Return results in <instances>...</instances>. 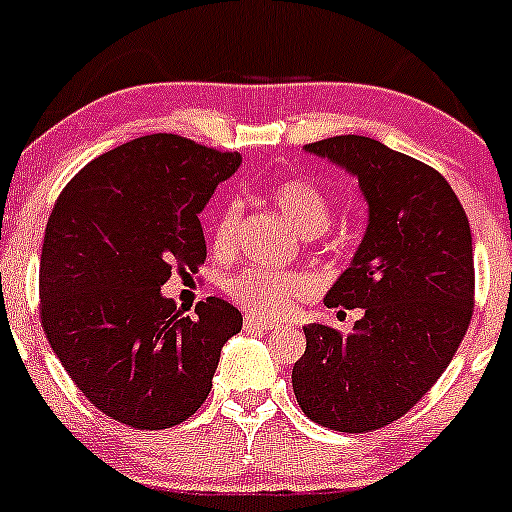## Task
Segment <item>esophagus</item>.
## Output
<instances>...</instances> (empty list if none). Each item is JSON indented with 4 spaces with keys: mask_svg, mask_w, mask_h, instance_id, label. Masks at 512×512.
<instances>
[{
    "mask_svg": "<svg viewBox=\"0 0 512 512\" xmlns=\"http://www.w3.org/2000/svg\"><path fill=\"white\" fill-rule=\"evenodd\" d=\"M245 327L260 329V332H270V329L280 327V322H275V319H262V317H245Z\"/></svg>",
    "mask_w": 512,
    "mask_h": 512,
    "instance_id": "esophagus-1",
    "label": "esophagus"
}]
</instances>
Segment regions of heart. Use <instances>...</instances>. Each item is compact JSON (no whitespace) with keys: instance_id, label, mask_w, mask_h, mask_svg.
I'll return each instance as SVG.
<instances>
[{"instance_id":"heart-1","label":"heart","mask_w":512,"mask_h":512,"mask_svg":"<svg viewBox=\"0 0 512 512\" xmlns=\"http://www.w3.org/2000/svg\"><path fill=\"white\" fill-rule=\"evenodd\" d=\"M270 200L302 235L314 237L327 230L329 200L309 180L289 178L272 185ZM237 227H240V205L227 203L213 225L215 250H230L232 242H235ZM227 294L247 312L262 314V317H282V314H287L294 307V302L312 294V280L294 270H260V267H250V270H242L240 275L230 277Z\"/></svg>"}]
</instances>
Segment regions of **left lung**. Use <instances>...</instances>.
Masks as SVG:
<instances>
[{
	"label": "left lung",
	"mask_w": 512,
	"mask_h": 512,
	"mask_svg": "<svg viewBox=\"0 0 512 512\" xmlns=\"http://www.w3.org/2000/svg\"><path fill=\"white\" fill-rule=\"evenodd\" d=\"M352 178L366 230L327 307L361 309L349 334L307 324L292 389L314 423L366 433L396 421L438 381L473 314V237L438 170L366 136L304 146Z\"/></svg>",
	"instance_id": "8db88e82"
}]
</instances>
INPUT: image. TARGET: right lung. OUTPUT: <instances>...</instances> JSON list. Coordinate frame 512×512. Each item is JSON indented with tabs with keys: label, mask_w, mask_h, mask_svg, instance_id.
<instances>
[{
	"label": "right lung",
	"mask_w": 512,
	"mask_h": 512,
	"mask_svg": "<svg viewBox=\"0 0 512 512\" xmlns=\"http://www.w3.org/2000/svg\"><path fill=\"white\" fill-rule=\"evenodd\" d=\"M240 163L153 133L91 160L51 210L39 262L46 339L86 399L126 426L160 431L193 416L242 329L225 299L183 317L160 292L175 267L203 265L200 213Z\"/></svg>",
	"instance_id": "add662e5"
}]
</instances>
